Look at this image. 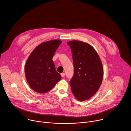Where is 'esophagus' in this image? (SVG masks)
Instances as JSON below:
<instances>
[{"instance_id": "obj_1", "label": "esophagus", "mask_w": 131, "mask_h": 131, "mask_svg": "<svg viewBox=\"0 0 131 131\" xmlns=\"http://www.w3.org/2000/svg\"><path fill=\"white\" fill-rule=\"evenodd\" d=\"M61 76H62V77H65V73L64 72L61 73Z\"/></svg>"}]
</instances>
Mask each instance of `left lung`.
<instances>
[{"label":"left lung","instance_id":"left-lung-1","mask_svg":"<svg viewBox=\"0 0 131 131\" xmlns=\"http://www.w3.org/2000/svg\"><path fill=\"white\" fill-rule=\"evenodd\" d=\"M71 50L74 74L70 81L77 100L85 101L98 91L103 80V68L99 56L91 45L80 41L67 43Z\"/></svg>","mask_w":131,"mask_h":131}]
</instances>
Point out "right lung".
<instances>
[{
	"instance_id": "1",
	"label": "right lung",
	"mask_w": 131,
	"mask_h": 131,
	"mask_svg": "<svg viewBox=\"0 0 131 131\" xmlns=\"http://www.w3.org/2000/svg\"><path fill=\"white\" fill-rule=\"evenodd\" d=\"M61 43L59 40L43 42L28 57L25 67V76L30 87L35 91L45 93L52 89L62 78L52 60Z\"/></svg>"
}]
</instances>
